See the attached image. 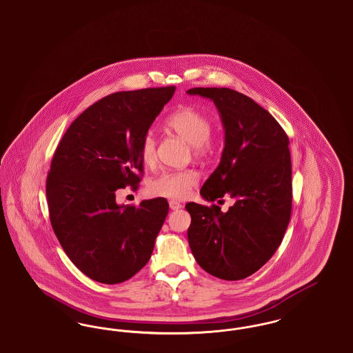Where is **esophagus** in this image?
Masks as SVG:
<instances>
[{
	"instance_id": "34e87169",
	"label": "esophagus",
	"mask_w": 353,
	"mask_h": 353,
	"mask_svg": "<svg viewBox=\"0 0 353 353\" xmlns=\"http://www.w3.org/2000/svg\"><path fill=\"white\" fill-rule=\"evenodd\" d=\"M169 206H170V209L172 210H179V209H181V202L176 201V200H170L169 201Z\"/></svg>"
}]
</instances>
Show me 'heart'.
I'll return each instance as SVG.
<instances>
[{"instance_id": "heart-1", "label": "heart", "mask_w": 353, "mask_h": 353, "mask_svg": "<svg viewBox=\"0 0 353 353\" xmlns=\"http://www.w3.org/2000/svg\"><path fill=\"white\" fill-rule=\"evenodd\" d=\"M165 123L169 130L192 145L194 156L205 157L212 152L210 134L213 123L200 110L189 105L179 108L169 115ZM139 153L144 165H154L157 160V140L152 132H147L143 136ZM197 181L199 174L193 169L164 170L148 183V190L153 196L184 199Z\"/></svg>"}]
</instances>
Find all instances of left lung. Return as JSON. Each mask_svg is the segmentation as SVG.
I'll use <instances>...</instances> for the list:
<instances>
[{
  "label": "left lung",
  "mask_w": 353,
  "mask_h": 353,
  "mask_svg": "<svg viewBox=\"0 0 353 353\" xmlns=\"http://www.w3.org/2000/svg\"><path fill=\"white\" fill-rule=\"evenodd\" d=\"M186 92L214 101L225 127L219 165L200 193L209 201L235 200L226 213L216 203L188 202L189 246L210 275L245 279L276 252L290 222V140L269 111L235 90L196 87Z\"/></svg>",
  "instance_id": "8db88e82"
}]
</instances>
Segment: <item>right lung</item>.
<instances>
[{
    "label": "right lung",
    "instance_id": "1",
    "mask_svg": "<svg viewBox=\"0 0 353 353\" xmlns=\"http://www.w3.org/2000/svg\"><path fill=\"white\" fill-rule=\"evenodd\" d=\"M176 87L120 91L75 119L51 160L46 197L51 228L71 262L88 278L117 285L151 258L169 205L152 199L118 205L117 190L139 188V147Z\"/></svg>",
    "mask_w": 353,
    "mask_h": 353
}]
</instances>
